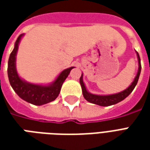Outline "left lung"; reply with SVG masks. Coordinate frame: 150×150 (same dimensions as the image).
Returning a JSON list of instances; mask_svg holds the SVG:
<instances>
[{
  "label": "left lung",
  "mask_w": 150,
  "mask_h": 150,
  "mask_svg": "<svg viewBox=\"0 0 150 150\" xmlns=\"http://www.w3.org/2000/svg\"><path fill=\"white\" fill-rule=\"evenodd\" d=\"M136 54H137V60H138V70H137V73L136 75L135 78L133 79V81L131 83V84L129 85L126 89L120 91V92H117V93H115V94L96 95L89 92L87 88H86L84 82H83V75L82 73L81 77L79 79V83H80V85H81L82 92H83V97H84L85 100L91 103V104H97V105L103 106V107H107V106H111V105H113V104H117L120 101L124 100L127 96H129V94L133 91V89L135 88L136 85L137 83L139 76H140V74H141V70H142L140 56H139V54L137 51H136Z\"/></svg>",
  "instance_id": "obj_1"
}]
</instances>
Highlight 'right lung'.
<instances>
[{"label":"right lung","mask_w":150,"mask_h":150,"mask_svg":"<svg viewBox=\"0 0 150 150\" xmlns=\"http://www.w3.org/2000/svg\"><path fill=\"white\" fill-rule=\"evenodd\" d=\"M24 35L22 34L18 38L14 44V48L9 55L8 62V80L13 89L21 99L30 104L40 106L54 101L58 97L63 82L67 78L71 71L75 67H71L63 70L54 81L47 84L33 83L25 80L18 75L16 67L18 47Z\"/></svg>","instance_id":"obj_1"}]
</instances>
